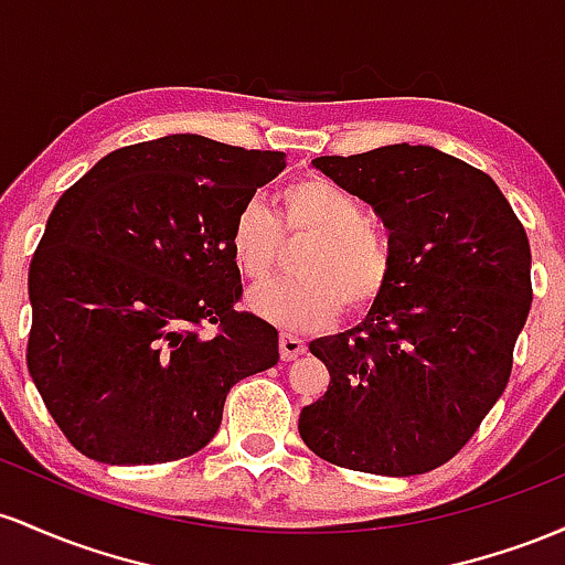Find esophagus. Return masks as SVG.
Instances as JSON below:
<instances>
[{"label": "esophagus", "mask_w": 565, "mask_h": 565, "mask_svg": "<svg viewBox=\"0 0 565 565\" xmlns=\"http://www.w3.org/2000/svg\"><path fill=\"white\" fill-rule=\"evenodd\" d=\"M303 352H307V341L299 339V335H294V333H280V358L282 360H296Z\"/></svg>", "instance_id": "34e87169"}]
</instances>
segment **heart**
<instances>
[{
	"instance_id": "b5f03b06",
	"label": "heart",
	"mask_w": 565,
	"mask_h": 565,
	"mask_svg": "<svg viewBox=\"0 0 565 565\" xmlns=\"http://www.w3.org/2000/svg\"><path fill=\"white\" fill-rule=\"evenodd\" d=\"M230 253L250 282L269 280L282 262L285 243L303 245L290 280L264 285L248 296L264 320L296 331L326 326L341 309L365 312L395 271V248L382 226L367 218L363 200L322 175L290 181L280 192V218L258 200L234 213Z\"/></svg>"
}]
</instances>
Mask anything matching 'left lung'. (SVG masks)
<instances>
[{
	"label": "left lung",
	"instance_id": "8db88e82",
	"mask_svg": "<svg viewBox=\"0 0 565 565\" xmlns=\"http://www.w3.org/2000/svg\"><path fill=\"white\" fill-rule=\"evenodd\" d=\"M390 230L395 271L363 326L309 344L331 384L301 440L347 470L422 475L454 459L510 382L531 248L493 179L433 146L317 157Z\"/></svg>",
	"mask_w": 565,
	"mask_h": 565
}]
</instances>
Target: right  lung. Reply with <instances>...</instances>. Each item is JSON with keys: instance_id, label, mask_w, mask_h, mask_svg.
Here are the masks:
<instances>
[{"instance_id": "obj_1", "label": "right lung", "mask_w": 565, "mask_h": 565, "mask_svg": "<svg viewBox=\"0 0 565 565\" xmlns=\"http://www.w3.org/2000/svg\"><path fill=\"white\" fill-rule=\"evenodd\" d=\"M282 168V151L179 132L111 151L63 192L29 266L26 363L79 454L104 465L198 454L232 386L277 365L275 326L237 309L226 237Z\"/></svg>"}]
</instances>
